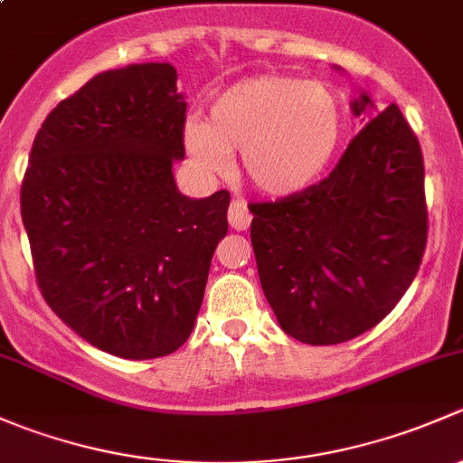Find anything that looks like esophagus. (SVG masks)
Here are the masks:
<instances>
[{
  "label": "esophagus",
  "mask_w": 463,
  "mask_h": 463,
  "mask_svg": "<svg viewBox=\"0 0 463 463\" xmlns=\"http://www.w3.org/2000/svg\"><path fill=\"white\" fill-rule=\"evenodd\" d=\"M250 219L253 217H250L249 208H246V203L241 199L231 203V208H228V222H231V226L235 231H246L250 226Z\"/></svg>",
  "instance_id": "1"
}]
</instances>
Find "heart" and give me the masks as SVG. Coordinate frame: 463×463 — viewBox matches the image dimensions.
Segmentation results:
<instances>
[{
  "mask_svg": "<svg viewBox=\"0 0 463 463\" xmlns=\"http://www.w3.org/2000/svg\"><path fill=\"white\" fill-rule=\"evenodd\" d=\"M345 116L322 82L264 73L223 89L208 123L188 120L184 145L205 175H222L228 154L241 152V170L255 190L291 197L309 190L338 152Z\"/></svg>",
  "mask_w": 463,
  "mask_h": 463,
  "instance_id": "1",
  "label": "heart"
}]
</instances>
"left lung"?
<instances>
[{"mask_svg": "<svg viewBox=\"0 0 463 463\" xmlns=\"http://www.w3.org/2000/svg\"><path fill=\"white\" fill-rule=\"evenodd\" d=\"M361 93L356 116L374 114ZM258 273L284 334L338 345L378 325L417 275L428 240L423 154L396 105L376 114L309 190L250 203Z\"/></svg>", "mask_w": 463, "mask_h": 463, "instance_id": "obj_1", "label": "left lung"}]
</instances>
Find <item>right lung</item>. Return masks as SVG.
Segmentation results:
<instances>
[{
  "label": "right lung",
  "instance_id": "1",
  "mask_svg": "<svg viewBox=\"0 0 463 463\" xmlns=\"http://www.w3.org/2000/svg\"><path fill=\"white\" fill-rule=\"evenodd\" d=\"M185 100L167 62L98 73L42 123L22 181V222L46 305L89 345L132 361L193 334L228 190L190 199Z\"/></svg>",
  "mask_w": 463,
  "mask_h": 463
}]
</instances>
